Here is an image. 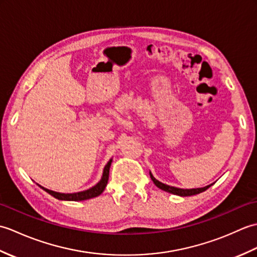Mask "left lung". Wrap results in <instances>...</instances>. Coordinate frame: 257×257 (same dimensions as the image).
Wrapping results in <instances>:
<instances>
[{
    "instance_id": "left-lung-1",
    "label": "left lung",
    "mask_w": 257,
    "mask_h": 257,
    "mask_svg": "<svg viewBox=\"0 0 257 257\" xmlns=\"http://www.w3.org/2000/svg\"><path fill=\"white\" fill-rule=\"evenodd\" d=\"M150 174V178L152 181H154V183L157 185L158 188L166 191V192H169V193H172V194H176V195H179V196H191V195H195V194H199L201 192H203V191L209 189L212 184H209L206 185V187H203V188H196V189H180V188H176V187H171V185H168V184H165L160 182L159 180H157L154 176H152L151 171L149 172Z\"/></svg>"
}]
</instances>
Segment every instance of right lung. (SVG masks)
Segmentation results:
<instances>
[{"label": "right lung", "mask_w": 257, "mask_h": 257, "mask_svg": "<svg viewBox=\"0 0 257 257\" xmlns=\"http://www.w3.org/2000/svg\"><path fill=\"white\" fill-rule=\"evenodd\" d=\"M112 159L109 160L107 162V165L103 168L102 171V177L100 179V181L98 182L97 184H95L94 187H91L88 190L85 191H80V192H76V193H61V192H55V191L48 190L44 187L40 185V188H42L44 191H46L47 193H50L54 198L57 200H62V201H84V200H88V199H92L96 198V196L100 195L103 190H105L106 185L108 183V178H109V169H110Z\"/></svg>", "instance_id": "1"}]
</instances>
